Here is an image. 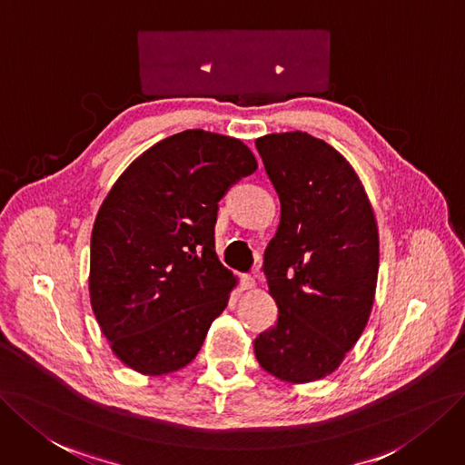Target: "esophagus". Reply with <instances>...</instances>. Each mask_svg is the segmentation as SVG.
<instances>
[{
  "instance_id": "obj_1",
  "label": "esophagus",
  "mask_w": 465,
  "mask_h": 465,
  "mask_svg": "<svg viewBox=\"0 0 465 465\" xmlns=\"http://www.w3.org/2000/svg\"><path fill=\"white\" fill-rule=\"evenodd\" d=\"M242 289H243V291L254 289V278L249 276V273H243V276H242Z\"/></svg>"
}]
</instances>
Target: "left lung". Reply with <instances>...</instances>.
<instances>
[{"label": "left lung", "instance_id": "left-lung-1", "mask_svg": "<svg viewBox=\"0 0 465 465\" xmlns=\"http://www.w3.org/2000/svg\"><path fill=\"white\" fill-rule=\"evenodd\" d=\"M282 204L264 252L278 323L254 341L259 364L285 383L333 373L362 335L375 299L380 233L351 163L306 132L254 142Z\"/></svg>", "mask_w": 465, "mask_h": 465}]
</instances>
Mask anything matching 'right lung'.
Instances as JSON below:
<instances>
[{
    "label": "right lung",
    "instance_id": "1",
    "mask_svg": "<svg viewBox=\"0 0 465 465\" xmlns=\"http://www.w3.org/2000/svg\"><path fill=\"white\" fill-rule=\"evenodd\" d=\"M256 166L242 140L185 130L142 153L101 203L90 302L113 352L134 371L185 368L228 306L237 278L214 251L218 201Z\"/></svg>",
    "mask_w": 465,
    "mask_h": 465
}]
</instances>
